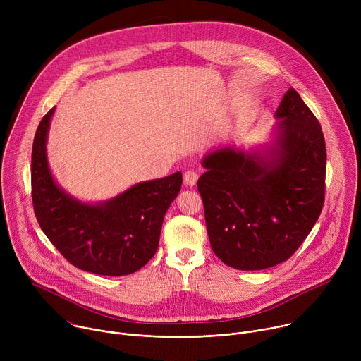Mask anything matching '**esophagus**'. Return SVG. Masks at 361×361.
I'll use <instances>...</instances> for the list:
<instances>
[{
	"label": "esophagus",
	"instance_id": "esophagus-1",
	"mask_svg": "<svg viewBox=\"0 0 361 361\" xmlns=\"http://www.w3.org/2000/svg\"><path fill=\"white\" fill-rule=\"evenodd\" d=\"M197 180H198L197 171H194V170H187V171L184 173V183H185V185L192 187V185H195Z\"/></svg>",
	"mask_w": 361,
	"mask_h": 361
}]
</instances>
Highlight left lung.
<instances>
[{"label": "left lung", "instance_id": "left-lung-1", "mask_svg": "<svg viewBox=\"0 0 361 361\" xmlns=\"http://www.w3.org/2000/svg\"><path fill=\"white\" fill-rule=\"evenodd\" d=\"M280 118L271 160L233 148L202 160L197 181L210 244L237 270H264L295 252L324 205L326 141L322 126L290 88L276 111Z\"/></svg>", "mask_w": 361, "mask_h": 361}]
</instances>
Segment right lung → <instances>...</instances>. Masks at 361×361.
Instances as JSON below:
<instances>
[{
  "label": "right lung",
  "mask_w": 361,
  "mask_h": 361,
  "mask_svg": "<svg viewBox=\"0 0 361 361\" xmlns=\"http://www.w3.org/2000/svg\"><path fill=\"white\" fill-rule=\"evenodd\" d=\"M53 114L51 109L39 121L31 156V197L41 230L80 270L111 277L135 273L159 248L181 173L135 184L107 202L82 204L56 184L48 169L45 140Z\"/></svg>",
  "instance_id": "obj_1"
}]
</instances>
